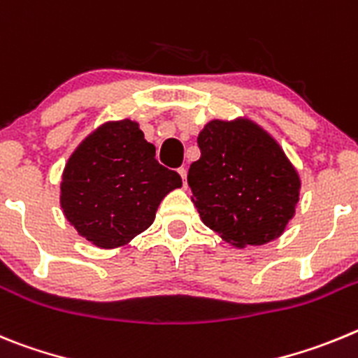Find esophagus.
I'll return each instance as SVG.
<instances>
[{
  "mask_svg": "<svg viewBox=\"0 0 358 358\" xmlns=\"http://www.w3.org/2000/svg\"><path fill=\"white\" fill-rule=\"evenodd\" d=\"M178 175L182 176V182H183V185H185V182H187V169H185V167H178Z\"/></svg>",
  "mask_w": 358,
  "mask_h": 358,
  "instance_id": "34e87169",
  "label": "esophagus"
}]
</instances>
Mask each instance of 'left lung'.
I'll list each match as a JSON object with an SVG mask.
<instances>
[{
  "label": "left lung",
  "instance_id": "8db88e82",
  "mask_svg": "<svg viewBox=\"0 0 358 358\" xmlns=\"http://www.w3.org/2000/svg\"><path fill=\"white\" fill-rule=\"evenodd\" d=\"M187 182L199 217L235 246L266 244L294 215L299 178L271 135L250 121H210Z\"/></svg>",
  "mask_w": 358,
  "mask_h": 358
}]
</instances>
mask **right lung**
Wrapping results in <instances>:
<instances>
[{
	"mask_svg": "<svg viewBox=\"0 0 358 358\" xmlns=\"http://www.w3.org/2000/svg\"><path fill=\"white\" fill-rule=\"evenodd\" d=\"M180 185V175L160 166L139 124L124 119L103 124L71 155L60 205L87 241L115 248L146 230L164 196Z\"/></svg>",
	"mask_w": 358,
	"mask_h": 358,
	"instance_id": "obj_1",
	"label": "right lung"
}]
</instances>
